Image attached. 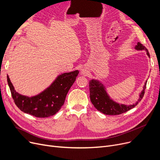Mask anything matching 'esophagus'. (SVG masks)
Masks as SVG:
<instances>
[{
    "label": "esophagus",
    "instance_id": "esophagus-1",
    "mask_svg": "<svg viewBox=\"0 0 160 160\" xmlns=\"http://www.w3.org/2000/svg\"><path fill=\"white\" fill-rule=\"evenodd\" d=\"M81 73H82V74H85V73H87V71H86V70H81Z\"/></svg>",
    "mask_w": 160,
    "mask_h": 160
}]
</instances>
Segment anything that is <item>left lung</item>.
<instances>
[{
    "instance_id": "1",
    "label": "left lung",
    "mask_w": 160,
    "mask_h": 160,
    "mask_svg": "<svg viewBox=\"0 0 160 160\" xmlns=\"http://www.w3.org/2000/svg\"><path fill=\"white\" fill-rule=\"evenodd\" d=\"M135 48L137 50H144L147 51V55L148 57H150V54L148 49L142 43L138 42V45H136ZM147 82V81L144 82L143 89L139 94L138 100L133 104L127 105L124 104H119L114 102L105 90V88L102 83L98 80L92 79L89 81L90 101L97 110L105 114V115H120V114L126 112L128 111L135 108L138 104L139 102L141 100L144 94V90L146 88Z\"/></svg>"
}]
</instances>
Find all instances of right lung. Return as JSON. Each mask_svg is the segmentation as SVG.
<instances>
[{
  "mask_svg": "<svg viewBox=\"0 0 160 160\" xmlns=\"http://www.w3.org/2000/svg\"><path fill=\"white\" fill-rule=\"evenodd\" d=\"M78 73L79 71L75 70L59 75L48 88L32 97L17 92L8 75L7 81L13 101L21 111L36 117L46 118L54 115L62 108Z\"/></svg>",
  "mask_w": 160,
  "mask_h": 160,
  "instance_id": "obj_1",
  "label": "right lung"
}]
</instances>
